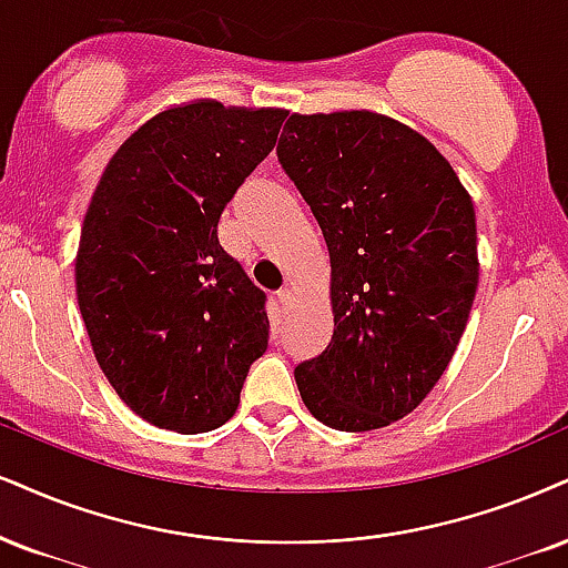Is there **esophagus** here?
Listing matches in <instances>:
<instances>
[{
	"label": "esophagus",
	"mask_w": 568,
	"mask_h": 568,
	"mask_svg": "<svg viewBox=\"0 0 568 568\" xmlns=\"http://www.w3.org/2000/svg\"><path fill=\"white\" fill-rule=\"evenodd\" d=\"M276 300H278V305H282L284 311H286V307L292 305V290H282V292H278V295H276Z\"/></svg>",
	"instance_id": "1"
}]
</instances>
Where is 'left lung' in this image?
Instances as JSON below:
<instances>
[{"label": "left lung", "instance_id": "left-lung-1", "mask_svg": "<svg viewBox=\"0 0 568 568\" xmlns=\"http://www.w3.org/2000/svg\"><path fill=\"white\" fill-rule=\"evenodd\" d=\"M276 152L332 263L334 334L295 368L300 397L339 432L400 422L445 374L477 295L471 194L429 139L371 110L292 113Z\"/></svg>", "mask_w": 568, "mask_h": 568}]
</instances>
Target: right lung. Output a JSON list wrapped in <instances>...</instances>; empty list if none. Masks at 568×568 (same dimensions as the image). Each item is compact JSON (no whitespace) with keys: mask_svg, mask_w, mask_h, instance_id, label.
Wrapping results in <instances>:
<instances>
[{"mask_svg":"<svg viewBox=\"0 0 568 568\" xmlns=\"http://www.w3.org/2000/svg\"><path fill=\"white\" fill-rule=\"evenodd\" d=\"M284 118L173 104L118 146L83 215L75 295L91 349L118 397L158 429L226 424L268 347L265 295L223 252L219 219Z\"/></svg>","mask_w":568,"mask_h":568,"instance_id":"add662e5","label":"right lung"}]
</instances>
